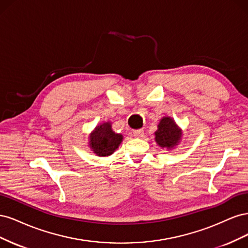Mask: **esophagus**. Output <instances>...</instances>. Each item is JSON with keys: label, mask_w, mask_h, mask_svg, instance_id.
I'll return each mask as SVG.
<instances>
[{"label": "esophagus", "mask_w": 248, "mask_h": 248, "mask_svg": "<svg viewBox=\"0 0 248 248\" xmlns=\"http://www.w3.org/2000/svg\"><path fill=\"white\" fill-rule=\"evenodd\" d=\"M133 134H134V137L141 138V137H144V130H142V129H136V130H133Z\"/></svg>", "instance_id": "obj_1"}]
</instances>
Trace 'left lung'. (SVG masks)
Wrapping results in <instances>:
<instances>
[{
	"instance_id": "obj_1",
	"label": "left lung",
	"mask_w": 248,
	"mask_h": 248,
	"mask_svg": "<svg viewBox=\"0 0 248 248\" xmlns=\"http://www.w3.org/2000/svg\"><path fill=\"white\" fill-rule=\"evenodd\" d=\"M181 138V131L172 119L166 117L161 119L158 130L155 132V140L162 148H172Z\"/></svg>"
}]
</instances>
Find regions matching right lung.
Listing matches in <instances>:
<instances>
[{
  "label": "right lung",
  "instance_id": "add662e5",
  "mask_svg": "<svg viewBox=\"0 0 248 248\" xmlns=\"http://www.w3.org/2000/svg\"><path fill=\"white\" fill-rule=\"evenodd\" d=\"M90 147L98 156L110 155L122 141V134L115 133L111 130L110 123H103L97 126L91 134Z\"/></svg>",
  "mask_w": 248,
  "mask_h": 248
}]
</instances>
